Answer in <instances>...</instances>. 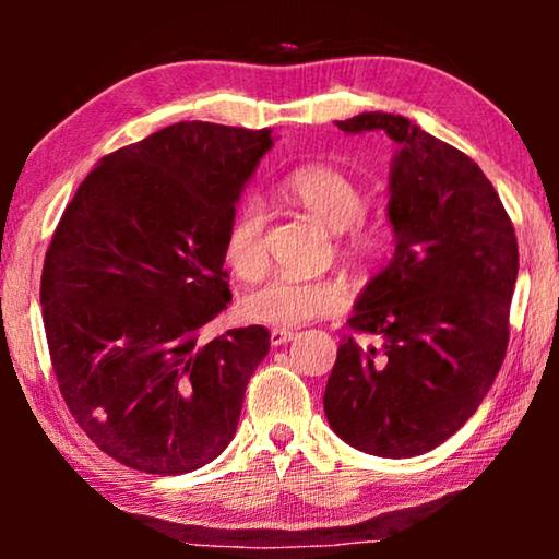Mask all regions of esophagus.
Wrapping results in <instances>:
<instances>
[{
    "instance_id": "1",
    "label": "esophagus",
    "mask_w": 559,
    "mask_h": 559,
    "mask_svg": "<svg viewBox=\"0 0 559 559\" xmlns=\"http://www.w3.org/2000/svg\"><path fill=\"white\" fill-rule=\"evenodd\" d=\"M293 330H286V328H273L271 330V345L273 347H278V345H286V343H290L293 340Z\"/></svg>"
}]
</instances>
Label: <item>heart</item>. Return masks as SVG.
<instances>
[{
    "label": "heart",
    "mask_w": 559,
    "mask_h": 559,
    "mask_svg": "<svg viewBox=\"0 0 559 559\" xmlns=\"http://www.w3.org/2000/svg\"><path fill=\"white\" fill-rule=\"evenodd\" d=\"M286 192L316 222L337 234V251L355 266H372L390 246V231L382 224L359 219L365 194L353 179L335 167L310 165L286 179ZM266 210L249 200L226 231L224 259L236 276L257 281L266 271ZM347 306V286L335 276L293 278L273 276L263 286L246 293L241 308L257 323L296 328L310 320L340 313Z\"/></svg>",
    "instance_id": "obj_1"
}]
</instances>
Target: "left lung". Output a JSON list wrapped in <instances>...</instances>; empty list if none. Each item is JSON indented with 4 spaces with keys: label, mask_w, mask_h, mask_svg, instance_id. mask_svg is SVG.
Segmentation results:
<instances>
[{
    "label": "left lung",
    "mask_w": 559,
    "mask_h": 559,
    "mask_svg": "<svg viewBox=\"0 0 559 559\" xmlns=\"http://www.w3.org/2000/svg\"><path fill=\"white\" fill-rule=\"evenodd\" d=\"M335 126L394 140L386 212L396 246L347 320L380 347L343 337L325 416L357 451L421 456L471 419L503 365L515 229L484 169L409 118L377 110Z\"/></svg>",
    "instance_id": "obj_1"
}]
</instances>
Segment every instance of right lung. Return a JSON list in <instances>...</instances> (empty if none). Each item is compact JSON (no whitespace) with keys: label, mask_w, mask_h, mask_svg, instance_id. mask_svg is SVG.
<instances>
[{"label":"right lung","mask_w":559,"mask_h":559,"mask_svg":"<svg viewBox=\"0 0 559 559\" xmlns=\"http://www.w3.org/2000/svg\"><path fill=\"white\" fill-rule=\"evenodd\" d=\"M271 130L187 120L103 157L56 226L44 330L66 406L110 459L157 476L229 447L271 347L263 325L202 343L231 300L224 241Z\"/></svg>","instance_id":"obj_1"}]
</instances>
